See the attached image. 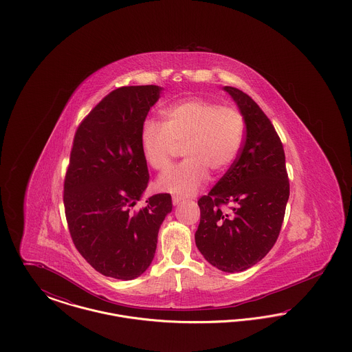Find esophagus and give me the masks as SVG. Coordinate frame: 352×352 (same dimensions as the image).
<instances>
[{
	"label": "esophagus",
	"instance_id": "34e87169",
	"mask_svg": "<svg viewBox=\"0 0 352 352\" xmlns=\"http://www.w3.org/2000/svg\"><path fill=\"white\" fill-rule=\"evenodd\" d=\"M182 201H184V199H182L181 197H173V204H174V206H178L179 203H182Z\"/></svg>",
	"mask_w": 352,
	"mask_h": 352
}]
</instances>
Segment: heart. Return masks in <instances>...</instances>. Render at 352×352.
Segmentation results:
<instances>
[{
	"label": "heart",
	"instance_id": "b5f03b06",
	"mask_svg": "<svg viewBox=\"0 0 352 352\" xmlns=\"http://www.w3.org/2000/svg\"><path fill=\"white\" fill-rule=\"evenodd\" d=\"M164 124L148 120L140 133L145 162L154 170L168 168L184 146V162L168 168L157 181L158 190L181 197L195 194L208 178V170L223 173L241 151L245 120L232 107L191 99L168 107Z\"/></svg>",
	"mask_w": 352,
	"mask_h": 352
}]
</instances>
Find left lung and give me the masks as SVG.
Here are the masks:
<instances>
[{
  "label": "left lung",
  "mask_w": 352,
  "mask_h": 352,
  "mask_svg": "<svg viewBox=\"0 0 352 352\" xmlns=\"http://www.w3.org/2000/svg\"><path fill=\"white\" fill-rule=\"evenodd\" d=\"M224 91L244 116L245 138L231 168L198 201L195 243L211 265L234 273L251 268L273 248L290 191L284 146L273 124L251 96L228 85Z\"/></svg>",
  "instance_id": "1"
}]
</instances>
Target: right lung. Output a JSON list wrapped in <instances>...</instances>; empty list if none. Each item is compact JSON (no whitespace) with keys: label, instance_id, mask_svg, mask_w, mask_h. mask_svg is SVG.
Here are the masks:
<instances>
[{"label":"right lung","instance_id":"add662e5","mask_svg":"<svg viewBox=\"0 0 352 352\" xmlns=\"http://www.w3.org/2000/svg\"><path fill=\"white\" fill-rule=\"evenodd\" d=\"M158 85L120 87L85 116L74 137L63 203L76 250L99 273L133 280L153 261L157 236L171 212L170 194L133 210L149 182L140 133Z\"/></svg>","mask_w":352,"mask_h":352}]
</instances>
